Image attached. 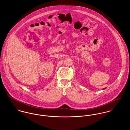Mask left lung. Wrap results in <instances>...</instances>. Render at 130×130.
Segmentation results:
<instances>
[{"mask_svg": "<svg viewBox=\"0 0 130 130\" xmlns=\"http://www.w3.org/2000/svg\"><path fill=\"white\" fill-rule=\"evenodd\" d=\"M105 88H104V89H105Z\"/></svg>", "mask_w": 130, "mask_h": 130, "instance_id": "left-lung-1", "label": "left lung"}]
</instances>
